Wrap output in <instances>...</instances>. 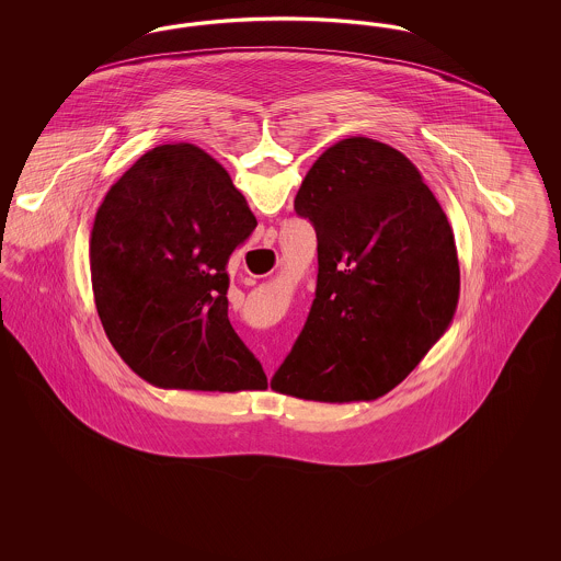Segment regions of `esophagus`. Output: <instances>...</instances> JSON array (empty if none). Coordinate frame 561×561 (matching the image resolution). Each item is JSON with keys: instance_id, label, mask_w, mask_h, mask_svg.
<instances>
[{"instance_id": "1", "label": "esophagus", "mask_w": 561, "mask_h": 561, "mask_svg": "<svg viewBox=\"0 0 561 561\" xmlns=\"http://www.w3.org/2000/svg\"><path fill=\"white\" fill-rule=\"evenodd\" d=\"M275 241V231H267L265 233V245H271Z\"/></svg>"}]
</instances>
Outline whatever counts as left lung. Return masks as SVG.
Returning <instances> with one entry per match:
<instances>
[{
    "label": "left lung",
    "mask_w": 561,
    "mask_h": 561,
    "mask_svg": "<svg viewBox=\"0 0 561 561\" xmlns=\"http://www.w3.org/2000/svg\"><path fill=\"white\" fill-rule=\"evenodd\" d=\"M294 210L318 236V288L271 389L298 400H376L453 321L460 268L448 216L416 165L366 136L321 153Z\"/></svg>",
    "instance_id": "obj_1"
}]
</instances>
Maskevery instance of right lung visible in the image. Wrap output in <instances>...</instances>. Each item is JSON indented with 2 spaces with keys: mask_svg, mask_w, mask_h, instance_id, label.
<instances>
[{
  "mask_svg": "<svg viewBox=\"0 0 561 561\" xmlns=\"http://www.w3.org/2000/svg\"><path fill=\"white\" fill-rule=\"evenodd\" d=\"M256 218L227 170L195 145L147 151L108 188L90 233L107 339L161 389H267L229 321L227 263Z\"/></svg>",
  "mask_w": 561,
  "mask_h": 561,
  "instance_id": "right-lung-1",
  "label": "right lung"
}]
</instances>
